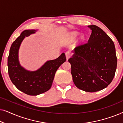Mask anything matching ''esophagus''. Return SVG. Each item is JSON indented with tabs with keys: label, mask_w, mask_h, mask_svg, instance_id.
I'll use <instances>...</instances> for the list:
<instances>
[{
	"label": "esophagus",
	"mask_w": 123,
	"mask_h": 123,
	"mask_svg": "<svg viewBox=\"0 0 123 123\" xmlns=\"http://www.w3.org/2000/svg\"><path fill=\"white\" fill-rule=\"evenodd\" d=\"M72 54L69 51H67L65 52V56H66L67 59H68L69 58H70V57L71 56Z\"/></svg>",
	"instance_id": "esophagus-1"
}]
</instances>
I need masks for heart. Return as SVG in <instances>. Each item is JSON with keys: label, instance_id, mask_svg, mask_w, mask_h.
Returning <instances> with one entry per match:
<instances>
[{"label": "heart", "instance_id": "1", "mask_svg": "<svg viewBox=\"0 0 123 123\" xmlns=\"http://www.w3.org/2000/svg\"><path fill=\"white\" fill-rule=\"evenodd\" d=\"M77 35H78V33L77 32H73L72 33V36L73 37H76L77 36Z\"/></svg>", "mask_w": 123, "mask_h": 123}]
</instances>
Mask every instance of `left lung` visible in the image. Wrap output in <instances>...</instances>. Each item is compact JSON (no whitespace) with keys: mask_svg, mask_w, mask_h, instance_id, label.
<instances>
[{"mask_svg":"<svg viewBox=\"0 0 123 123\" xmlns=\"http://www.w3.org/2000/svg\"><path fill=\"white\" fill-rule=\"evenodd\" d=\"M88 27L92 33L88 42L75 47L68 62L75 86L84 91L94 92L103 90L112 82L117 58L110 37L98 26Z\"/></svg>","mask_w":123,"mask_h":123,"instance_id":"8db88e82","label":"left lung"}]
</instances>
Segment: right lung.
Returning a JSON list of instances; mask_svg holds the SVG:
<instances>
[{
  "label": "right lung",
  "mask_w": 123,
  "mask_h": 123,
  "mask_svg": "<svg viewBox=\"0 0 123 123\" xmlns=\"http://www.w3.org/2000/svg\"><path fill=\"white\" fill-rule=\"evenodd\" d=\"M35 30H25L12 43L8 57V74L17 88L28 95L36 96L48 91L51 88L55 72L66 60L62 53L56 59L46 62L39 69L30 72L25 69L18 61V50L25 37L35 33Z\"/></svg>",
  "instance_id": "right-lung-1"
}]
</instances>
